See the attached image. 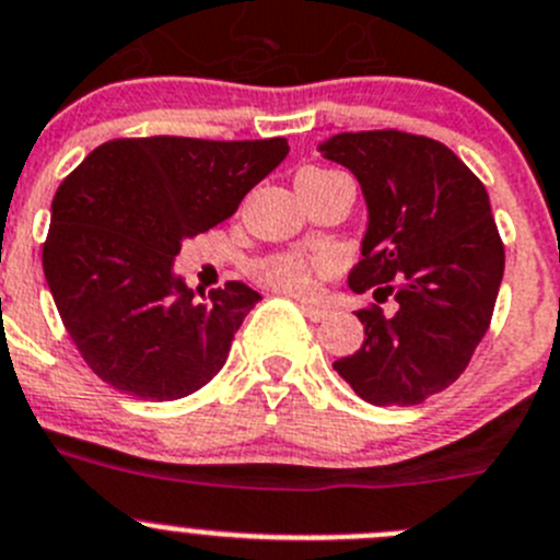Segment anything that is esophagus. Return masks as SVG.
<instances>
[{
	"label": "esophagus",
	"mask_w": 560,
	"mask_h": 560,
	"mask_svg": "<svg viewBox=\"0 0 560 560\" xmlns=\"http://www.w3.org/2000/svg\"><path fill=\"white\" fill-rule=\"evenodd\" d=\"M300 305V311L305 313L311 322H324L327 318V307H318V305H311V302H296Z\"/></svg>",
	"instance_id": "esophagus-1"
}]
</instances>
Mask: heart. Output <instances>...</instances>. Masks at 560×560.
Segmentation results:
<instances>
[{
	"mask_svg": "<svg viewBox=\"0 0 560 560\" xmlns=\"http://www.w3.org/2000/svg\"><path fill=\"white\" fill-rule=\"evenodd\" d=\"M316 173H329V170L307 167L300 175ZM322 266H327L324 258H311V255L302 253H275L255 260L253 275L258 283H264L271 291H280V294L289 296H311L313 289H316V271Z\"/></svg>",
	"mask_w": 560,
	"mask_h": 560,
	"instance_id": "b5f03b06",
	"label": "heart"
}]
</instances>
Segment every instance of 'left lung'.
Listing matches in <instances>:
<instances>
[{
	"label": "left lung",
	"instance_id": "obj_1",
	"mask_svg": "<svg viewBox=\"0 0 560 560\" xmlns=\"http://www.w3.org/2000/svg\"><path fill=\"white\" fill-rule=\"evenodd\" d=\"M318 151L354 173L369 203L351 291L396 300L393 313L357 311L363 346L332 369L369 404L415 407L459 380L492 322L505 253L489 195L429 137L343 131Z\"/></svg>",
	"mask_w": 560,
	"mask_h": 560
}]
</instances>
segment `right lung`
I'll list each match as a JSON object with an SVG mask.
<instances>
[{"mask_svg":"<svg viewBox=\"0 0 560 560\" xmlns=\"http://www.w3.org/2000/svg\"><path fill=\"white\" fill-rule=\"evenodd\" d=\"M285 156V137H124L95 148L62 180L44 275L98 380L142 401H175L225 365L260 294L231 280L197 300L173 275V260L186 238L228 220Z\"/></svg>","mask_w":560,"mask_h":560,"instance_id":"obj_1","label":"right lung"}]
</instances>
